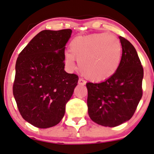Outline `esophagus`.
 I'll return each instance as SVG.
<instances>
[{"instance_id": "1", "label": "esophagus", "mask_w": 154, "mask_h": 154, "mask_svg": "<svg viewBox=\"0 0 154 154\" xmlns=\"http://www.w3.org/2000/svg\"><path fill=\"white\" fill-rule=\"evenodd\" d=\"M78 84H79V85H85V84H86V82L83 79L79 78V81H78Z\"/></svg>"}]
</instances>
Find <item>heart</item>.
I'll return each instance as SVG.
<instances>
[{
    "instance_id": "1",
    "label": "heart",
    "mask_w": 154,
    "mask_h": 154,
    "mask_svg": "<svg viewBox=\"0 0 154 154\" xmlns=\"http://www.w3.org/2000/svg\"><path fill=\"white\" fill-rule=\"evenodd\" d=\"M70 52H65V62L69 69L75 67V58L82 73L94 82L104 81L117 70L122 57L119 40L110 33L80 36L72 40Z\"/></svg>"
}]
</instances>
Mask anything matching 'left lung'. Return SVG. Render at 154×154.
Instances as JSON below:
<instances>
[{
	"mask_svg": "<svg viewBox=\"0 0 154 154\" xmlns=\"http://www.w3.org/2000/svg\"><path fill=\"white\" fill-rule=\"evenodd\" d=\"M122 54L119 66L109 78L87 83L89 117L95 123L114 127L133 116L141 100L143 69L134 47L119 36Z\"/></svg>",
	"mask_w": 154,
	"mask_h": 154,
	"instance_id": "obj_1",
	"label": "left lung"
}]
</instances>
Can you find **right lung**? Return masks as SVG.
I'll return each instance as SVG.
<instances>
[{
    "instance_id": "add662e5",
    "label": "right lung",
    "mask_w": 154,
    "mask_h": 154,
    "mask_svg": "<svg viewBox=\"0 0 154 154\" xmlns=\"http://www.w3.org/2000/svg\"><path fill=\"white\" fill-rule=\"evenodd\" d=\"M72 30H45L25 46L15 64L13 86L17 109L24 119L38 128L57 125L78 82L66 72L65 45Z\"/></svg>"
}]
</instances>
